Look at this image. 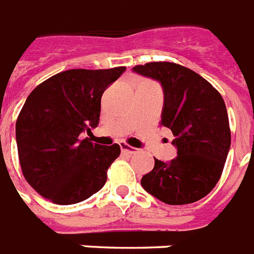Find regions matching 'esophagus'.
Returning <instances> with one entry per match:
<instances>
[{"label":"esophagus","instance_id":"34e87169","mask_svg":"<svg viewBox=\"0 0 254 254\" xmlns=\"http://www.w3.org/2000/svg\"><path fill=\"white\" fill-rule=\"evenodd\" d=\"M121 149H122V152H125V153H128V155L136 153V149H135V148L129 147V145H127V144H125V143L121 144Z\"/></svg>","mask_w":254,"mask_h":254}]
</instances>
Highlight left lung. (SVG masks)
I'll return each instance as SVG.
<instances>
[{
    "instance_id": "1",
    "label": "left lung",
    "mask_w": 254,
    "mask_h": 254,
    "mask_svg": "<svg viewBox=\"0 0 254 254\" xmlns=\"http://www.w3.org/2000/svg\"><path fill=\"white\" fill-rule=\"evenodd\" d=\"M132 70L162 85L161 126L173 132L177 148L172 161L155 159L141 186L166 204L202 199L218 184L231 147L224 99L207 80L176 63H147Z\"/></svg>"
}]
</instances>
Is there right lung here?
Instances as JSON below:
<instances>
[{
  "mask_svg": "<svg viewBox=\"0 0 254 254\" xmlns=\"http://www.w3.org/2000/svg\"><path fill=\"white\" fill-rule=\"evenodd\" d=\"M125 70H64L26 99L15 123L19 164L26 181L51 202L78 203L106 184L121 147H103L81 133L98 126L103 92Z\"/></svg>",
  "mask_w": 254,
  "mask_h": 254,
  "instance_id": "add662e5",
  "label": "right lung"
}]
</instances>
